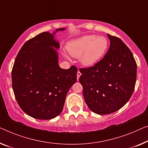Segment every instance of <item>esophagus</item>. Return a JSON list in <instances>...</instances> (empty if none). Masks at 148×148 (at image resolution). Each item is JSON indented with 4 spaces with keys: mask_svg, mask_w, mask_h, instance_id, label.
Segmentation results:
<instances>
[{
    "mask_svg": "<svg viewBox=\"0 0 148 148\" xmlns=\"http://www.w3.org/2000/svg\"><path fill=\"white\" fill-rule=\"evenodd\" d=\"M81 76V73L80 71H78V72H77V80H78L79 78H80V76Z\"/></svg>",
    "mask_w": 148,
    "mask_h": 148,
    "instance_id": "obj_1",
    "label": "esophagus"
}]
</instances>
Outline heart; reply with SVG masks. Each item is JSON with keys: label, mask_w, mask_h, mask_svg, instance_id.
<instances>
[{"label": "heart", "mask_w": 148, "mask_h": 148, "mask_svg": "<svg viewBox=\"0 0 148 148\" xmlns=\"http://www.w3.org/2000/svg\"><path fill=\"white\" fill-rule=\"evenodd\" d=\"M108 47V42L103 36L94 34L85 35L72 40L67 44L66 48L71 56L79 58L84 66H93L98 62Z\"/></svg>", "instance_id": "heart-1"}]
</instances>
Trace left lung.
I'll use <instances>...</instances> for the list:
<instances>
[{
  "instance_id": "8db88e82",
  "label": "left lung",
  "mask_w": 148,
  "mask_h": 148,
  "mask_svg": "<svg viewBox=\"0 0 148 148\" xmlns=\"http://www.w3.org/2000/svg\"><path fill=\"white\" fill-rule=\"evenodd\" d=\"M108 51L94 66L80 68L79 81L88 107L100 115L115 112L133 94L137 64L130 50L117 37L108 34Z\"/></svg>"
}]
</instances>
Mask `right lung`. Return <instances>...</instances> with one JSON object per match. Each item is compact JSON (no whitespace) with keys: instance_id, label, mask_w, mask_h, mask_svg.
I'll return each mask as SVG.
<instances>
[{"instance_id":"obj_1","label":"right lung","mask_w":148,"mask_h":148,"mask_svg":"<svg viewBox=\"0 0 148 148\" xmlns=\"http://www.w3.org/2000/svg\"><path fill=\"white\" fill-rule=\"evenodd\" d=\"M42 32L26 42L15 59L12 84L19 106L27 115L38 120H51L63 110L67 93L76 82L78 69L58 65L60 43L56 32Z\"/></svg>"}]
</instances>
